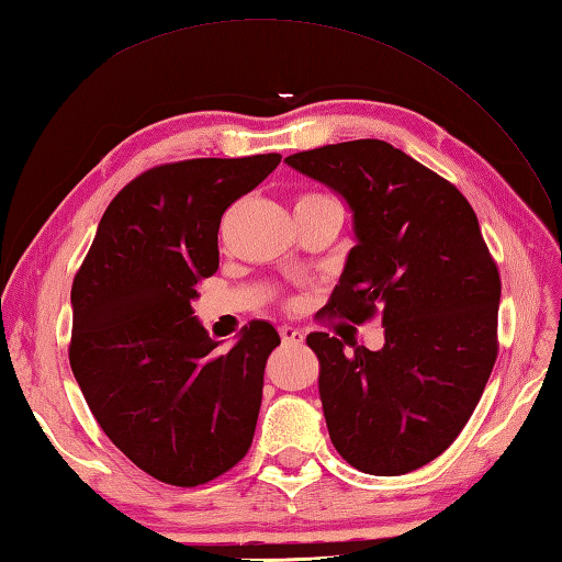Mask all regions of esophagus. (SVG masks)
Here are the masks:
<instances>
[{
    "label": "esophagus",
    "mask_w": 562,
    "mask_h": 562,
    "mask_svg": "<svg viewBox=\"0 0 562 562\" xmlns=\"http://www.w3.org/2000/svg\"><path fill=\"white\" fill-rule=\"evenodd\" d=\"M280 338H282V342H288V345H302L304 342V333L300 328L282 326L280 328Z\"/></svg>",
    "instance_id": "1"
}]
</instances>
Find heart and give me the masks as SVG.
Wrapping results in <instances>:
<instances>
[{"label": "heart", "mask_w": 562, "mask_h": 562, "mask_svg": "<svg viewBox=\"0 0 562 562\" xmlns=\"http://www.w3.org/2000/svg\"><path fill=\"white\" fill-rule=\"evenodd\" d=\"M306 198H308V200H316V198H326V195H304L302 200H306Z\"/></svg>", "instance_id": "obj_1"}]
</instances>
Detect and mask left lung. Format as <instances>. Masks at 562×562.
Instances as JSON below:
<instances>
[{"label": "left lung", "instance_id": "1", "mask_svg": "<svg viewBox=\"0 0 562 562\" xmlns=\"http://www.w3.org/2000/svg\"><path fill=\"white\" fill-rule=\"evenodd\" d=\"M352 210L357 246L324 312L381 318L384 348L308 333L333 447L357 471L437 459L479 405L497 357L499 272L457 186L381 139L292 154Z\"/></svg>", "mask_w": 562, "mask_h": 562}]
</instances>
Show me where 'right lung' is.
Listing matches in <instances>:
<instances>
[{"mask_svg":"<svg viewBox=\"0 0 562 562\" xmlns=\"http://www.w3.org/2000/svg\"><path fill=\"white\" fill-rule=\"evenodd\" d=\"M280 159H188L137 176L71 284V372L103 432L161 483L217 479L254 441L278 330L250 321L220 352L190 304L220 268L222 214Z\"/></svg>","mask_w":562,"mask_h":562,"instance_id":"right-lung-1","label":"right lung"}]
</instances>
